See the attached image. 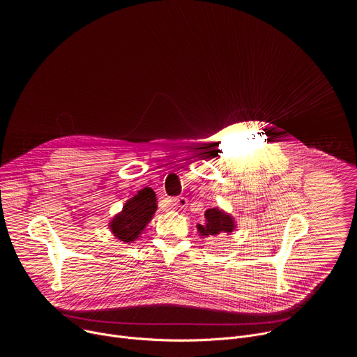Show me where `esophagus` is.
I'll return each instance as SVG.
<instances>
[{"label":"esophagus","mask_w":357,"mask_h":357,"mask_svg":"<svg viewBox=\"0 0 357 357\" xmlns=\"http://www.w3.org/2000/svg\"><path fill=\"white\" fill-rule=\"evenodd\" d=\"M186 205H188V199L183 196H178L171 200V206L174 209H183Z\"/></svg>","instance_id":"34e87169"}]
</instances>
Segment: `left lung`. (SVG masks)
I'll return each mask as SVG.
<instances>
[{
	"label": "left lung",
	"instance_id": "obj_1",
	"mask_svg": "<svg viewBox=\"0 0 357 357\" xmlns=\"http://www.w3.org/2000/svg\"><path fill=\"white\" fill-rule=\"evenodd\" d=\"M197 231L203 237L230 234L236 229V223L231 215L219 208H212L205 212V223L197 225Z\"/></svg>",
	"mask_w": 357,
	"mask_h": 357
}]
</instances>
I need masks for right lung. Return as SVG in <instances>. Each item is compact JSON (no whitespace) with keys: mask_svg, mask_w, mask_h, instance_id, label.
<instances>
[{"mask_svg":"<svg viewBox=\"0 0 357 357\" xmlns=\"http://www.w3.org/2000/svg\"><path fill=\"white\" fill-rule=\"evenodd\" d=\"M157 208V195L154 190L151 188L138 190L109 223L112 233L124 243H132L151 222Z\"/></svg>","mask_w":357,"mask_h":357,"instance_id":"right-lung-1","label":"right lung"}]
</instances>
